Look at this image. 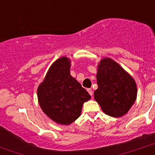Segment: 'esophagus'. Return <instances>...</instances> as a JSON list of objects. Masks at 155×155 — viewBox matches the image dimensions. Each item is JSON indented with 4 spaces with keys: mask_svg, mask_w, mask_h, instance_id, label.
Masks as SVG:
<instances>
[{
    "mask_svg": "<svg viewBox=\"0 0 155 155\" xmlns=\"http://www.w3.org/2000/svg\"><path fill=\"white\" fill-rule=\"evenodd\" d=\"M87 91H88V93H90V96H93V91H92V90L91 89H87Z\"/></svg>",
    "mask_w": 155,
    "mask_h": 155,
    "instance_id": "obj_1",
    "label": "esophagus"
}]
</instances>
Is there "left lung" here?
I'll return each mask as SVG.
<instances>
[{"label":"left lung","instance_id":"obj_1","mask_svg":"<svg viewBox=\"0 0 155 155\" xmlns=\"http://www.w3.org/2000/svg\"><path fill=\"white\" fill-rule=\"evenodd\" d=\"M96 79L98 88L94 98L102 111L115 117L126 114L137 95L133 78L117 62L107 58L99 62Z\"/></svg>","mask_w":155,"mask_h":155}]
</instances>
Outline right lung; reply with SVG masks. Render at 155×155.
Segmentation results:
<instances>
[{
    "label": "right lung",
    "mask_w": 155,
    "mask_h": 155,
    "mask_svg": "<svg viewBox=\"0 0 155 155\" xmlns=\"http://www.w3.org/2000/svg\"><path fill=\"white\" fill-rule=\"evenodd\" d=\"M70 60L57 59L38 87L41 108L57 124L68 125L80 117L84 102L90 99L88 92L70 74Z\"/></svg>",
    "instance_id": "obj_1"
}]
</instances>
